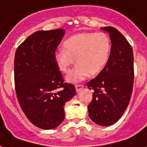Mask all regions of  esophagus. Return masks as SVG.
<instances>
[{
    "mask_svg": "<svg viewBox=\"0 0 147 147\" xmlns=\"http://www.w3.org/2000/svg\"><path fill=\"white\" fill-rule=\"evenodd\" d=\"M84 87V86L82 84H76V89L77 92H79V90H81L82 88Z\"/></svg>",
    "mask_w": 147,
    "mask_h": 147,
    "instance_id": "esophagus-1",
    "label": "esophagus"
}]
</instances>
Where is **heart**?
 <instances>
[{
    "label": "heart",
    "mask_w": 147,
    "mask_h": 147,
    "mask_svg": "<svg viewBox=\"0 0 147 147\" xmlns=\"http://www.w3.org/2000/svg\"><path fill=\"white\" fill-rule=\"evenodd\" d=\"M63 47L55 53L54 58L60 71L65 73L69 71L76 59V68L67 76L68 81L76 82L102 71L109 58L111 40L104 32H83L67 39Z\"/></svg>",
    "instance_id": "1"
}]
</instances>
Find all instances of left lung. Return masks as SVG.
<instances>
[{"label":"left lung","mask_w":147,"mask_h":147,"mask_svg":"<svg viewBox=\"0 0 147 147\" xmlns=\"http://www.w3.org/2000/svg\"><path fill=\"white\" fill-rule=\"evenodd\" d=\"M109 32L111 47L105 67L86 83L93 90L88 105L89 116L99 125L108 126L118 121L131 98L134 81L133 51L130 43L112 26L102 27Z\"/></svg>","instance_id":"left-lung-1"}]
</instances>
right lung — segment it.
I'll return each mask as SVG.
<instances>
[{
	"instance_id": "1",
	"label": "right lung",
	"mask_w": 147,
	"mask_h": 147,
	"mask_svg": "<svg viewBox=\"0 0 147 147\" xmlns=\"http://www.w3.org/2000/svg\"><path fill=\"white\" fill-rule=\"evenodd\" d=\"M65 35L57 29L37 31L18 47L15 54V86L27 118L43 129L56 128L65 119V103L76 93L65 82L54 54Z\"/></svg>"
}]
</instances>
